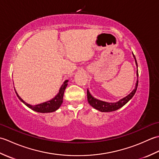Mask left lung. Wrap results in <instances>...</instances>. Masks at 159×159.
<instances>
[{"label": "left lung", "instance_id": "obj_1", "mask_svg": "<svg viewBox=\"0 0 159 159\" xmlns=\"http://www.w3.org/2000/svg\"><path fill=\"white\" fill-rule=\"evenodd\" d=\"M133 55L134 58V61H135L136 65L137 66V60H136L135 57L134 55L133 52ZM137 76L138 78V69L137 71ZM137 86H138V79L135 85V88L132 91V92L130 94H128L127 96L124 98L120 100L117 102H104V101L100 100L98 99H96L93 96H92V94L90 93L89 91L88 90V89H87V100H88V102L91 106L93 107L94 109L101 111V112H111V111H114L119 109L121 107H122L124 105H125V104H126L128 101H129L134 96V93H135L137 91Z\"/></svg>", "mask_w": 159, "mask_h": 159}]
</instances>
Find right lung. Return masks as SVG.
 Instances as JSON below:
<instances>
[{
    "label": "right lung",
    "instance_id": "right-lung-1",
    "mask_svg": "<svg viewBox=\"0 0 159 159\" xmlns=\"http://www.w3.org/2000/svg\"><path fill=\"white\" fill-rule=\"evenodd\" d=\"M67 82H68V80H66L64 81L62 86L61 87L59 93H57V95H56V96L55 98H53L52 100L48 101V102H45L43 103L37 104V105L34 106L25 102V101L19 96L18 93L16 92V89L15 92L18 98L21 100L26 106H27L29 108H30V109H31L32 110L39 113H51L57 111L61 107V104L63 102L64 92H65V89L67 85Z\"/></svg>",
    "mask_w": 159,
    "mask_h": 159
}]
</instances>
